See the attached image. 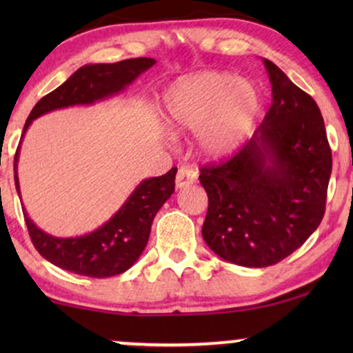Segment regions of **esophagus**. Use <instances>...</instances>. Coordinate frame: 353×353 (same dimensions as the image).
<instances>
[{"label": "esophagus", "mask_w": 353, "mask_h": 353, "mask_svg": "<svg viewBox=\"0 0 353 353\" xmlns=\"http://www.w3.org/2000/svg\"><path fill=\"white\" fill-rule=\"evenodd\" d=\"M197 180V172L196 168H192L190 165H181L178 168V173H176V188H186L190 185H194Z\"/></svg>", "instance_id": "34e87169"}]
</instances>
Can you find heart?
Wrapping results in <instances>:
<instances>
[{
    "instance_id": "obj_1",
    "label": "heart",
    "mask_w": 353,
    "mask_h": 353,
    "mask_svg": "<svg viewBox=\"0 0 353 353\" xmlns=\"http://www.w3.org/2000/svg\"><path fill=\"white\" fill-rule=\"evenodd\" d=\"M165 120L173 132H199L202 151L225 156L238 146L259 114L252 83L226 72L207 70L173 83L163 98Z\"/></svg>"
}]
</instances>
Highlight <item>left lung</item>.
<instances>
[{"label": "left lung", "mask_w": 353, "mask_h": 353, "mask_svg": "<svg viewBox=\"0 0 353 353\" xmlns=\"http://www.w3.org/2000/svg\"><path fill=\"white\" fill-rule=\"evenodd\" d=\"M262 62L273 94L262 125L199 175L209 196L202 238L219 257L255 268L281 262L318 228L332 168L320 108L278 65Z\"/></svg>", "instance_id": "obj_1"}]
</instances>
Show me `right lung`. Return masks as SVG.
<instances>
[{"label": "right lung", "mask_w": 353, "mask_h": 353, "mask_svg": "<svg viewBox=\"0 0 353 353\" xmlns=\"http://www.w3.org/2000/svg\"><path fill=\"white\" fill-rule=\"evenodd\" d=\"M154 64L156 61L151 57H137L114 64L80 67L59 88L43 96L35 104L23 125L21 141L30 123L40 115L69 105L93 104L117 94ZM19 149L21 144L14 156V181L17 194H21L17 176ZM175 175L176 167H173L165 175L141 181L112 219L98 230L77 238H56L45 233L22 209L32 243L48 262L81 276L110 278L127 272L146 248L154 216L175 191Z\"/></svg>", "instance_id": "1"}]
</instances>
